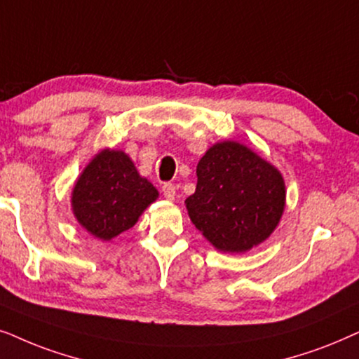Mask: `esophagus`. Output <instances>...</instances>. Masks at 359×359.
Segmentation results:
<instances>
[{
  "instance_id": "1",
  "label": "esophagus",
  "mask_w": 359,
  "mask_h": 359,
  "mask_svg": "<svg viewBox=\"0 0 359 359\" xmlns=\"http://www.w3.org/2000/svg\"><path fill=\"white\" fill-rule=\"evenodd\" d=\"M162 194H164V197L167 200H174V197H175V185L170 184V182L164 184V185H162Z\"/></svg>"
}]
</instances>
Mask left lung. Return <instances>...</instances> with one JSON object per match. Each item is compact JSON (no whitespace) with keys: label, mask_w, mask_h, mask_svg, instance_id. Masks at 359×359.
<instances>
[{"label":"left lung","mask_w":359,"mask_h":359,"mask_svg":"<svg viewBox=\"0 0 359 359\" xmlns=\"http://www.w3.org/2000/svg\"><path fill=\"white\" fill-rule=\"evenodd\" d=\"M197 189L185 200L198 231L219 251L245 252L274 231L283 217L280 172L246 146L218 142L197 165Z\"/></svg>","instance_id":"left-lung-1"}]
</instances>
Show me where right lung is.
I'll list each match as a JSON object with an SVG mask.
<instances>
[{
    "instance_id": "add662e5",
    "label": "right lung",
    "mask_w": 359,
    "mask_h": 359,
    "mask_svg": "<svg viewBox=\"0 0 359 359\" xmlns=\"http://www.w3.org/2000/svg\"><path fill=\"white\" fill-rule=\"evenodd\" d=\"M157 195L154 185L137 174L124 152L104 149L76 180L72 208L88 233L108 241L135 226Z\"/></svg>"
}]
</instances>
